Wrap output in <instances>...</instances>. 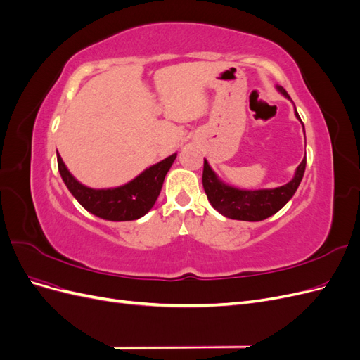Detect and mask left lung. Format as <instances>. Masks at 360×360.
Listing matches in <instances>:
<instances>
[{
	"label": "left lung",
	"mask_w": 360,
	"mask_h": 360,
	"mask_svg": "<svg viewBox=\"0 0 360 360\" xmlns=\"http://www.w3.org/2000/svg\"><path fill=\"white\" fill-rule=\"evenodd\" d=\"M276 89L279 93L284 94L287 99H290L288 93L282 89V86L276 85ZM294 114L300 120L296 111V106H294ZM304 168H307V158H303L296 172H294V177L287 184H284V186H279L275 189L246 191L237 189L234 186H230V184L224 183L210 168L209 162L204 159L202 186L207 198H209L210 204L213 205V209L219 212L221 214L230 217V219L258 222L264 221L269 216L279 212L282 207L292 198V195L296 193L303 179Z\"/></svg>",
	"instance_id": "1"
}]
</instances>
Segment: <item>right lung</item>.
I'll return each mask as SVG.
<instances>
[{"mask_svg": "<svg viewBox=\"0 0 360 360\" xmlns=\"http://www.w3.org/2000/svg\"><path fill=\"white\" fill-rule=\"evenodd\" d=\"M177 153L168 156L151 165L138 177L118 188L93 189L76 180L68 167L64 165L61 156L57 153L58 171L68 189L78 202L97 217L106 221H135L143 217L155 205L163 180L169 171Z\"/></svg>", "mask_w": 360, "mask_h": 360, "instance_id": "1", "label": "right lung"}]
</instances>
